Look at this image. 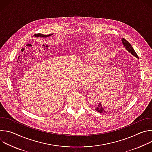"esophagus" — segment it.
Returning a JSON list of instances; mask_svg holds the SVG:
<instances>
[{"mask_svg": "<svg viewBox=\"0 0 152 152\" xmlns=\"http://www.w3.org/2000/svg\"><path fill=\"white\" fill-rule=\"evenodd\" d=\"M82 88L83 89V90H90L92 86H91V85L90 84V83H83V85H82Z\"/></svg>", "mask_w": 152, "mask_h": 152, "instance_id": "34e87169", "label": "esophagus"}]
</instances>
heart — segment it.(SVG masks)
<instances>
[{
    "label": "heart",
    "instance_id": "obj_1",
    "mask_svg": "<svg viewBox=\"0 0 152 152\" xmlns=\"http://www.w3.org/2000/svg\"><path fill=\"white\" fill-rule=\"evenodd\" d=\"M106 50L104 48H97L94 49L91 52V56L94 59H99L104 57Z\"/></svg>",
    "mask_w": 152,
    "mask_h": 152
}]
</instances>
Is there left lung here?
I'll use <instances>...</instances> for the list:
<instances>
[{"label":"left lung","mask_w":152,"mask_h":152,"mask_svg":"<svg viewBox=\"0 0 152 152\" xmlns=\"http://www.w3.org/2000/svg\"><path fill=\"white\" fill-rule=\"evenodd\" d=\"M121 41H122V43L123 44V46H124V48H126V49L129 52L131 53L132 55H134V56H135L136 58H138V56L137 55V54L136 53L135 51L134 50V48L132 47L131 45L130 44V43L126 41L124 38H121ZM95 110L96 111L100 113H109L108 112L107 110H104V108L102 107V104L101 103H100L97 106V107L95 108ZM114 113V112H113Z\"/></svg>","instance_id":"1"}]
</instances>
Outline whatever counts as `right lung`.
I'll return each mask as SVG.
<instances>
[{"label": "right lung", "instance_id": "right-lung-1", "mask_svg": "<svg viewBox=\"0 0 152 152\" xmlns=\"http://www.w3.org/2000/svg\"><path fill=\"white\" fill-rule=\"evenodd\" d=\"M53 34H49V35H44V34H35L34 36L36 37H42V38H47L48 37H50L51 35H52Z\"/></svg>", "mask_w": 152, "mask_h": 152}]
</instances>
